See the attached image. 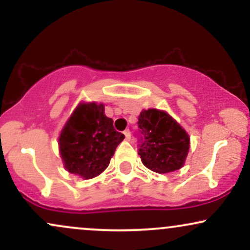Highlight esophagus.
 <instances>
[{
    "instance_id": "34e87169",
    "label": "esophagus",
    "mask_w": 250,
    "mask_h": 250,
    "mask_svg": "<svg viewBox=\"0 0 250 250\" xmlns=\"http://www.w3.org/2000/svg\"><path fill=\"white\" fill-rule=\"evenodd\" d=\"M123 134H125V140H127V141H130V131H129V129H127V130L123 131Z\"/></svg>"
}]
</instances>
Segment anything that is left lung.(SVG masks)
<instances>
[{
	"label": "left lung",
	"instance_id": "obj_1",
	"mask_svg": "<svg viewBox=\"0 0 250 250\" xmlns=\"http://www.w3.org/2000/svg\"><path fill=\"white\" fill-rule=\"evenodd\" d=\"M137 125L143 135L139 155L146 167L155 173L167 174L185 166L190 137L167 111L143 109Z\"/></svg>",
	"mask_w": 250,
	"mask_h": 250
}]
</instances>
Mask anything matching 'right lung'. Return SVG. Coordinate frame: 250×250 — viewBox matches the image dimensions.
I'll return each instance as SVG.
<instances>
[{
  "mask_svg": "<svg viewBox=\"0 0 250 250\" xmlns=\"http://www.w3.org/2000/svg\"><path fill=\"white\" fill-rule=\"evenodd\" d=\"M125 135L115 130L104 114V104L81 102L59 136V150L65 170L84 180L104 171Z\"/></svg>",
  "mask_w": 250,
  "mask_h": 250,
  "instance_id": "add662e5",
  "label": "right lung"
}]
</instances>
